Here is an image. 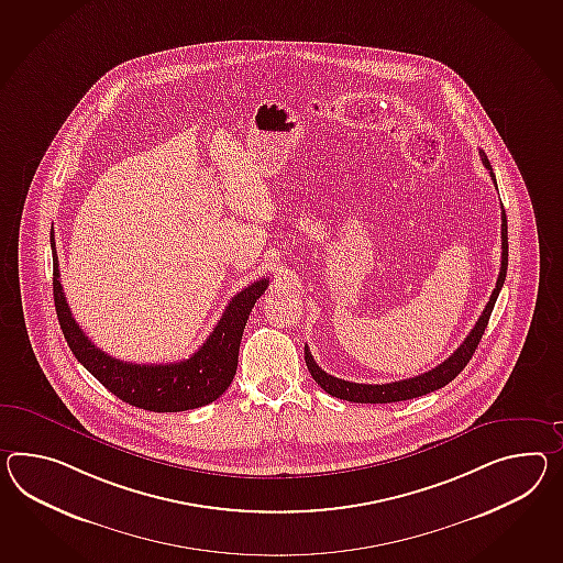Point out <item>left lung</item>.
Instances as JSON below:
<instances>
[{
    "label": "left lung",
    "mask_w": 563,
    "mask_h": 563,
    "mask_svg": "<svg viewBox=\"0 0 563 563\" xmlns=\"http://www.w3.org/2000/svg\"><path fill=\"white\" fill-rule=\"evenodd\" d=\"M481 158L482 165L488 168L494 185H496L493 166H490L486 154L482 151ZM500 228H503V230H500V238H503V261H500V275L496 278V288H494L493 295H490V301L486 302L481 319L476 321L474 330L467 333L466 340L462 342V345H460L445 362H441L433 371L419 374V376H415V378H407V380H398V383H347V380L335 378V376H331L328 372L321 371V368L317 366L313 356H311L309 347L305 345V362H307V368L311 372L313 380H316L328 395H331V397L352 400V402H397V400H409V398L423 397L427 393H433V390H438L441 386L452 383L453 378L466 368L467 362L474 356V352H476V347H478V343H481L482 333L486 330L488 319L493 316L494 302L498 299V292H500V288L505 285V278H507L508 232L505 207H503V225H500Z\"/></svg>",
    "instance_id": "8db88e82"
}]
</instances>
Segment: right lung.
<instances>
[{
    "instance_id": "1",
    "label": "right lung",
    "mask_w": 563,
    "mask_h": 563,
    "mask_svg": "<svg viewBox=\"0 0 563 563\" xmlns=\"http://www.w3.org/2000/svg\"><path fill=\"white\" fill-rule=\"evenodd\" d=\"M51 247L55 276L53 290L60 330L65 333L70 352L110 393L144 411L179 412L209 405L228 390L238 368L240 342L247 316L268 287V278L247 285L232 297L207 342L191 357L170 364H132L108 356L82 333L60 287L53 233Z\"/></svg>"
}]
</instances>
